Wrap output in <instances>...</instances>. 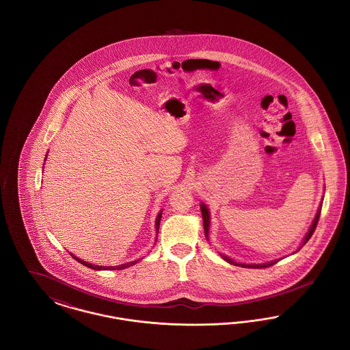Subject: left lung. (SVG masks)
<instances>
[{"instance_id":"8db88e82","label":"left lung","mask_w":350,"mask_h":350,"mask_svg":"<svg viewBox=\"0 0 350 350\" xmlns=\"http://www.w3.org/2000/svg\"><path fill=\"white\" fill-rule=\"evenodd\" d=\"M323 200H324V196H323V198H321V202H320V204H319V207H317V215L314 217V220H312V223H311V226H310V228H308V231L307 233L304 234V237H303V240H301V243L299 244V247L297 248V250L294 252V253H297V252H299L300 248L310 240V237L312 236V233L315 231V228H317V220H319V217H320V211H321V206H323ZM200 213H202V219H203V228H204V236H206V239L208 240V231H210V224H211V217H210V210H208V207L203 203V202H200ZM293 253V254H294ZM220 256H221V258L223 260H226L227 262H230V264H232L234 267H270V265H274L275 262H278L281 258H278V260H273V261H269V262H262V264H243V262H237V261H234L233 258L231 257H228V256H226V254H221V253H219Z\"/></svg>"}]
</instances>
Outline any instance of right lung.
<instances>
[{
  "label": "right lung",
  "instance_id": "obj_1",
  "mask_svg": "<svg viewBox=\"0 0 350 350\" xmlns=\"http://www.w3.org/2000/svg\"><path fill=\"white\" fill-rule=\"evenodd\" d=\"M47 160V157H44V161ZM44 165V164H43ZM161 215H163V210H160V213L157 214V217H156V220H154V227H156V233H159V227H160V220H161ZM70 256L75 258V260H77L80 264H83V267H90V269H93V270H122V269H126V267H133L135 264H137L140 260H135V261H131V262H126V264H122V265H117V267H100V265H94V264H90V262H86V261H83L81 258H79V257H76L75 254H72L70 253Z\"/></svg>",
  "mask_w": 350,
  "mask_h": 350
}]
</instances>
